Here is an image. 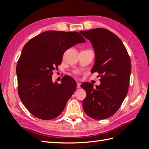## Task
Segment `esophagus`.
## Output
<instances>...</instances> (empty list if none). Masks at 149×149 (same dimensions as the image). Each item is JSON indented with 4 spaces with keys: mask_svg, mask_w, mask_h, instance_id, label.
Wrapping results in <instances>:
<instances>
[{
    "mask_svg": "<svg viewBox=\"0 0 149 149\" xmlns=\"http://www.w3.org/2000/svg\"><path fill=\"white\" fill-rule=\"evenodd\" d=\"M80 86H81V83L77 82V88H80Z\"/></svg>",
    "mask_w": 149,
    "mask_h": 149,
    "instance_id": "34e87169",
    "label": "esophagus"
}]
</instances>
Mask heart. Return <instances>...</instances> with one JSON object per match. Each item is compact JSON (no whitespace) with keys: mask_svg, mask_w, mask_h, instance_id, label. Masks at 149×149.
I'll return each instance as SVG.
<instances>
[{"mask_svg":"<svg viewBox=\"0 0 149 149\" xmlns=\"http://www.w3.org/2000/svg\"><path fill=\"white\" fill-rule=\"evenodd\" d=\"M74 73H75L76 74H79V71H74Z\"/></svg>","mask_w":149,"mask_h":149,"instance_id":"heart-1","label":"heart"}]
</instances>
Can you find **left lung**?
<instances>
[{
    "instance_id": "left-lung-1",
    "label": "left lung",
    "mask_w": 149,
    "mask_h": 149,
    "mask_svg": "<svg viewBox=\"0 0 149 149\" xmlns=\"http://www.w3.org/2000/svg\"><path fill=\"white\" fill-rule=\"evenodd\" d=\"M89 40L95 52L91 72L101 76L100 86L91 83L81 85L86 92L83 107L88 116L101 120L110 118L118 111L127 95L131 72V62L121 40L106 29L81 31Z\"/></svg>"
}]
</instances>
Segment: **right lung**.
<instances>
[{"label": "right lung", "instance_id": "obj_1", "mask_svg": "<svg viewBox=\"0 0 149 149\" xmlns=\"http://www.w3.org/2000/svg\"><path fill=\"white\" fill-rule=\"evenodd\" d=\"M76 31H44L26 43L18 60V93L30 113L40 119L56 118L74 93L76 83L65 76L53 83V71L61 63L63 53L74 45L85 43Z\"/></svg>", "mask_w": 149, "mask_h": 149}]
</instances>
